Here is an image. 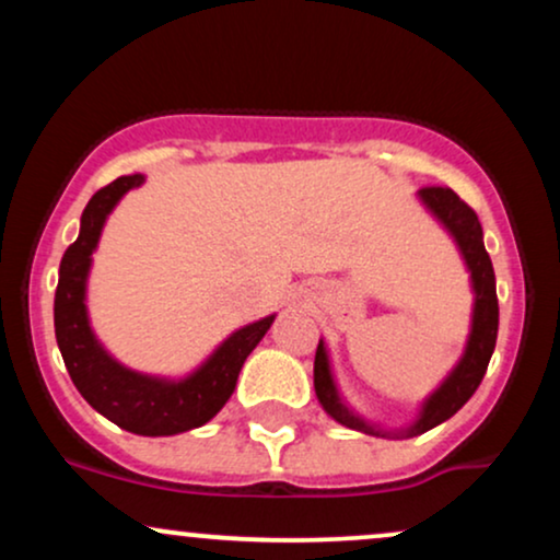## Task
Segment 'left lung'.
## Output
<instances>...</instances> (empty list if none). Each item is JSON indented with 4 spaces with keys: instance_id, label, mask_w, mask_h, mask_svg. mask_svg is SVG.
<instances>
[{
    "instance_id": "obj_1",
    "label": "left lung",
    "mask_w": 560,
    "mask_h": 560,
    "mask_svg": "<svg viewBox=\"0 0 560 560\" xmlns=\"http://www.w3.org/2000/svg\"><path fill=\"white\" fill-rule=\"evenodd\" d=\"M419 199L423 208L432 213L442 229L453 236L458 244L460 258H464L468 273H471V289H474V313H471V331H468L466 350L455 369L445 376V382L436 387L427 400L421 402L419 416L410 427L400 429V432H387V429L376 427L352 413L347 402L339 395L337 382L331 374V361L326 342L320 339L316 350V363H313V384H316V397L324 405L326 413L334 421H339L347 429L355 432L374 434V436H416L429 432V429L440 427L450 416L458 413L464 405L471 400V395L485 378L487 365H490L494 339H498V292H494V271L492 260L485 249V240H481V223L477 213L455 195L447 186H423L419 191Z\"/></svg>"
}]
</instances>
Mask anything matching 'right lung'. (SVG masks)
<instances>
[{
    "instance_id": "add662e5",
    "label": "right lung",
    "mask_w": 560,
    "mask_h": 560,
    "mask_svg": "<svg viewBox=\"0 0 560 560\" xmlns=\"http://www.w3.org/2000/svg\"><path fill=\"white\" fill-rule=\"evenodd\" d=\"M144 184L141 173L120 176L89 199L81 231L60 262L55 292V337L75 389L96 413L141 436H171L208 423L226 405L249 352L271 329L276 316L242 326L215 347L213 355L184 378L139 374L126 369L102 347L89 324L86 281L92 253L107 215L128 189Z\"/></svg>"
}]
</instances>
